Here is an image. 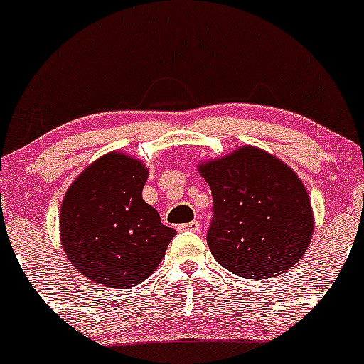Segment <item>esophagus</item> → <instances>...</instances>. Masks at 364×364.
<instances>
[{"instance_id":"esophagus-1","label":"esophagus","mask_w":364,"mask_h":364,"mask_svg":"<svg viewBox=\"0 0 364 364\" xmlns=\"http://www.w3.org/2000/svg\"><path fill=\"white\" fill-rule=\"evenodd\" d=\"M199 229V222L198 220H193V222H187V224H182L178 225V230H191V232H194V230Z\"/></svg>"}]
</instances>
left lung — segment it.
I'll return each instance as SVG.
<instances>
[{
    "instance_id": "obj_1",
    "label": "left lung",
    "mask_w": 364,
    "mask_h": 364,
    "mask_svg": "<svg viewBox=\"0 0 364 364\" xmlns=\"http://www.w3.org/2000/svg\"><path fill=\"white\" fill-rule=\"evenodd\" d=\"M199 171L213 198L206 243L222 267L246 279H267L299 262L314 218L291 168L255 147H241Z\"/></svg>"
}]
</instances>
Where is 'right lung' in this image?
I'll return each mask as SVG.
<instances>
[{"label": "right lung", "mask_w": 364, "mask_h": 364, "mask_svg": "<svg viewBox=\"0 0 364 364\" xmlns=\"http://www.w3.org/2000/svg\"><path fill=\"white\" fill-rule=\"evenodd\" d=\"M147 168L119 152L92 163L65 193L60 240L65 255L93 283L124 290L142 283L177 230L142 199Z\"/></svg>", "instance_id": "1"}]
</instances>
